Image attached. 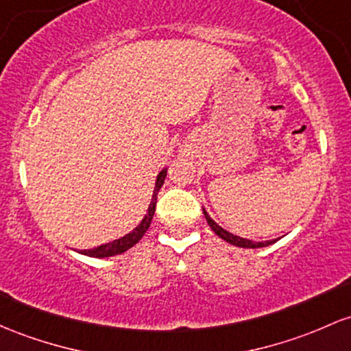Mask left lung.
I'll return each mask as SVG.
<instances>
[{"label":"left lung","instance_id":"1","mask_svg":"<svg viewBox=\"0 0 351 351\" xmlns=\"http://www.w3.org/2000/svg\"><path fill=\"white\" fill-rule=\"evenodd\" d=\"M203 215H205L208 225H210V228L213 230L215 233L218 234L221 240L228 241V243H232L234 246H240V248H263V246H268L271 243H275L276 240H268V241H253V240H246V238H241V237H237V234L226 232L225 228H221V226L218 225V223H215V219H211L210 215L206 213V210L203 208Z\"/></svg>","mask_w":351,"mask_h":351}]
</instances>
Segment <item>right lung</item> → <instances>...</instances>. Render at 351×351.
Instances as JSON below:
<instances>
[{"label":"right lung","mask_w":351,"mask_h":351,"mask_svg":"<svg viewBox=\"0 0 351 351\" xmlns=\"http://www.w3.org/2000/svg\"><path fill=\"white\" fill-rule=\"evenodd\" d=\"M165 178H167V168L161 169L160 175L156 176L155 191H153L152 203H149V206H148V213L145 215V218L141 219V223L133 230V232L125 234V237L118 238V240L110 241V243L96 246V248L80 250V253H82V255H86V256H93V258H108V256L121 255V253H125L126 250H130L132 246L136 245L138 241L143 238V234L148 232L149 225H152V219H153V215H155V208H156V196H158V191H160L161 186H163Z\"/></svg>","instance_id":"right-lung-1"}]
</instances>
